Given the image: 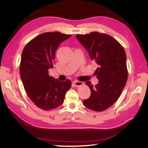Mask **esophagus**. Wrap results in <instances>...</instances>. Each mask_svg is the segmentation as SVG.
<instances>
[{"label":"esophagus","mask_w":148,"mask_h":148,"mask_svg":"<svg viewBox=\"0 0 148 148\" xmlns=\"http://www.w3.org/2000/svg\"><path fill=\"white\" fill-rule=\"evenodd\" d=\"M73 84L75 85V86H76V87H79V86H82V85L83 84V83L82 82H79V81H75Z\"/></svg>","instance_id":"esophagus-1"}]
</instances>
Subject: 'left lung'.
Wrapping results in <instances>:
<instances>
[{
	"label": "left lung",
	"instance_id": "1",
	"mask_svg": "<svg viewBox=\"0 0 148 148\" xmlns=\"http://www.w3.org/2000/svg\"><path fill=\"white\" fill-rule=\"evenodd\" d=\"M76 38L98 65L94 74L99 83L94 86L89 81L85 82L90 88L91 96L83 101V105L94 111H104L117 101L126 84V53L117 40L107 34L94 31L77 34Z\"/></svg>",
	"mask_w": 148,
	"mask_h": 148
}]
</instances>
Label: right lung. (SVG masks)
<instances>
[{"instance_id":"1","label":"right lung","mask_w":148,"mask_h":148,"mask_svg":"<svg viewBox=\"0 0 148 148\" xmlns=\"http://www.w3.org/2000/svg\"><path fill=\"white\" fill-rule=\"evenodd\" d=\"M70 36L60 32L44 33L31 40L22 52L20 72L23 86L31 101L42 110L62 105L71 88L70 79L61 82L48 73L53 67L57 48Z\"/></svg>"}]
</instances>
